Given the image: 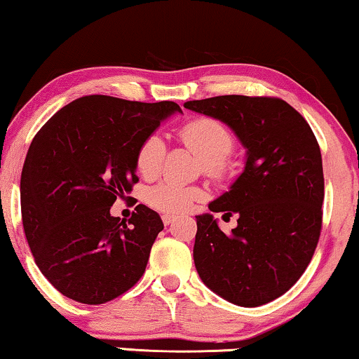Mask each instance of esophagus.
Wrapping results in <instances>:
<instances>
[{
	"label": "esophagus",
	"mask_w": 359,
	"mask_h": 359,
	"mask_svg": "<svg viewBox=\"0 0 359 359\" xmlns=\"http://www.w3.org/2000/svg\"><path fill=\"white\" fill-rule=\"evenodd\" d=\"M175 215H171V214H163L161 215V220H163V224L165 225H170V224H173L175 222Z\"/></svg>",
	"instance_id": "1"
}]
</instances>
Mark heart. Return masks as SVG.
<instances>
[{
    "label": "heart",
    "instance_id": "obj_1",
    "mask_svg": "<svg viewBox=\"0 0 359 359\" xmlns=\"http://www.w3.org/2000/svg\"><path fill=\"white\" fill-rule=\"evenodd\" d=\"M180 139L203 160L204 173L220 178L225 173V161L235 150V137L227 126L212 117H196L180 129ZM166 144L158 134L147 135L135 154L137 171L144 178H155L163 168ZM147 203L166 214H181L204 199V191L196 186L163 181L147 191Z\"/></svg>",
    "mask_w": 359,
    "mask_h": 359
}]
</instances>
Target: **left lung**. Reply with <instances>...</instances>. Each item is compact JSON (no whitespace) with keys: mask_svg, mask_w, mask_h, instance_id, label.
<instances>
[{"mask_svg":"<svg viewBox=\"0 0 359 359\" xmlns=\"http://www.w3.org/2000/svg\"><path fill=\"white\" fill-rule=\"evenodd\" d=\"M184 107L225 122L247 147L243 173L209 204L212 212L237 214V227L225 235L210 214L196 217V269L229 302H271L302 276L320 238L323 168L316 135L281 97L227 95Z\"/></svg>","mask_w":359,"mask_h":359,"instance_id":"8db88e82","label":"left lung"}]
</instances>
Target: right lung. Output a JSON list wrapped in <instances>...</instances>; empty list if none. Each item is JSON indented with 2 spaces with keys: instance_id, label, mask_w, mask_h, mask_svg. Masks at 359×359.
I'll list each match as a JSON object with an SVG mask.
<instances>
[{
  "instance_id": "obj_1",
  "label": "right lung",
  "mask_w": 359,
  "mask_h": 359,
  "mask_svg": "<svg viewBox=\"0 0 359 359\" xmlns=\"http://www.w3.org/2000/svg\"><path fill=\"white\" fill-rule=\"evenodd\" d=\"M175 111L173 101L85 96L34 137L21 175L24 233L39 269L63 296L97 306L145 273L163 230L160 215L139 204L122 224L109 209L139 181L140 142Z\"/></svg>"
}]
</instances>
